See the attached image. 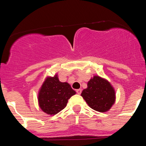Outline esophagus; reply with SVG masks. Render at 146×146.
I'll use <instances>...</instances> for the list:
<instances>
[{
  "label": "esophagus",
  "instance_id": "esophagus-1",
  "mask_svg": "<svg viewBox=\"0 0 146 146\" xmlns=\"http://www.w3.org/2000/svg\"><path fill=\"white\" fill-rule=\"evenodd\" d=\"M76 92H77V93H78V95H80L81 94V93H82V89H77L76 90Z\"/></svg>",
  "mask_w": 146,
  "mask_h": 146
}]
</instances>
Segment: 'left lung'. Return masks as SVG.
I'll return each instance as SVG.
<instances>
[{"instance_id": "8db88e82", "label": "left lung", "mask_w": 146, "mask_h": 146, "mask_svg": "<svg viewBox=\"0 0 146 146\" xmlns=\"http://www.w3.org/2000/svg\"><path fill=\"white\" fill-rule=\"evenodd\" d=\"M82 96L92 109L96 111L108 110L115 100V90L107 80L94 76L88 82V88L83 90Z\"/></svg>"}]
</instances>
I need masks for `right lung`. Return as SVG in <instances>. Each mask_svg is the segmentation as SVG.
<instances>
[{
  "label": "right lung",
  "instance_id": "obj_1",
  "mask_svg": "<svg viewBox=\"0 0 146 146\" xmlns=\"http://www.w3.org/2000/svg\"><path fill=\"white\" fill-rule=\"evenodd\" d=\"M75 91L66 82L59 81L57 75L46 78L38 95L40 107L48 115H56L63 110Z\"/></svg>",
  "mask_w": 146,
  "mask_h": 146
}]
</instances>
